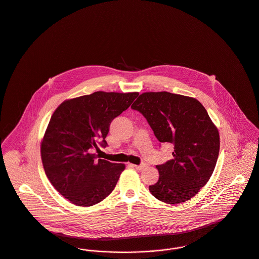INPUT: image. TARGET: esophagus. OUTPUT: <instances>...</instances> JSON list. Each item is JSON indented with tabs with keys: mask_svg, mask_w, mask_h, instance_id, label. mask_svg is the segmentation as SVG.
<instances>
[{
	"mask_svg": "<svg viewBox=\"0 0 259 259\" xmlns=\"http://www.w3.org/2000/svg\"><path fill=\"white\" fill-rule=\"evenodd\" d=\"M131 166L134 167V168L137 169V170H142L145 167H147V164H146V163H142L141 165H132V164H131Z\"/></svg>",
	"mask_w": 259,
	"mask_h": 259,
	"instance_id": "1",
	"label": "esophagus"
}]
</instances>
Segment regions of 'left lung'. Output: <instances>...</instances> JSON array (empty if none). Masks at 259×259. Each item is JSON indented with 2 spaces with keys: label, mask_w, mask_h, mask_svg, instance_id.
Instances as JSON below:
<instances>
[{
  "label": "left lung",
  "mask_w": 259,
  "mask_h": 259,
  "mask_svg": "<svg viewBox=\"0 0 259 259\" xmlns=\"http://www.w3.org/2000/svg\"><path fill=\"white\" fill-rule=\"evenodd\" d=\"M147 119L161 143L174 145L172 160L157 165L159 181L149 187L159 201L178 204L208 182L220 152V134L196 98L167 91L144 92L131 106Z\"/></svg>",
  "instance_id": "8db88e82"
}]
</instances>
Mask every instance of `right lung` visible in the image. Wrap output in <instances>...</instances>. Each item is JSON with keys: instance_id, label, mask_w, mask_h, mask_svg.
<instances>
[{"instance_id": "right-lung-1", "label": "right lung", "mask_w": 259, "mask_h": 259, "mask_svg": "<svg viewBox=\"0 0 259 259\" xmlns=\"http://www.w3.org/2000/svg\"><path fill=\"white\" fill-rule=\"evenodd\" d=\"M138 94L96 91L65 100L54 112L40 144L41 161L52 185L73 204L91 206L114 190L125 165L97 161L90 150L106 147L110 123Z\"/></svg>"}]
</instances>
